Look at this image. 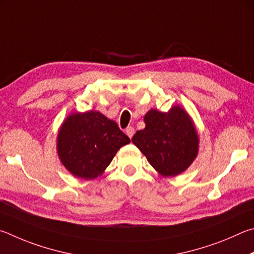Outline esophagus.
<instances>
[{"label": "esophagus", "mask_w": 254, "mask_h": 254, "mask_svg": "<svg viewBox=\"0 0 254 254\" xmlns=\"http://www.w3.org/2000/svg\"><path fill=\"white\" fill-rule=\"evenodd\" d=\"M126 135L129 137V138H131L132 136H134V134H135V129H134V127H131V126H129V127H127L126 128Z\"/></svg>", "instance_id": "obj_1"}]
</instances>
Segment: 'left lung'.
<instances>
[{
	"label": "left lung",
	"mask_w": 254,
	"mask_h": 254,
	"mask_svg": "<svg viewBox=\"0 0 254 254\" xmlns=\"http://www.w3.org/2000/svg\"><path fill=\"white\" fill-rule=\"evenodd\" d=\"M146 126L131 138L155 170L164 177L183 173L198 153V135L193 120L181 106L168 113L150 109Z\"/></svg>",
	"instance_id": "1"
}]
</instances>
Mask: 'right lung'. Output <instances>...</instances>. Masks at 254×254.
Instances as JSON below:
<instances>
[{"label":"right lung","instance_id":"add662e5","mask_svg":"<svg viewBox=\"0 0 254 254\" xmlns=\"http://www.w3.org/2000/svg\"><path fill=\"white\" fill-rule=\"evenodd\" d=\"M129 143L114 120L90 110L65 118L57 137V150L71 174L93 180L105 172L118 149Z\"/></svg>","mask_w":254,"mask_h":254}]
</instances>
